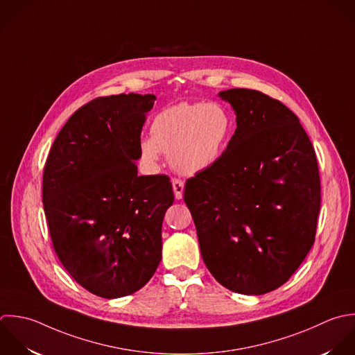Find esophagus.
I'll use <instances>...</instances> for the list:
<instances>
[{"mask_svg": "<svg viewBox=\"0 0 355 355\" xmlns=\"http://www.w3.org/2000/svg\"><path fill=\"white\" fill-rule=\"evenodd\" d=\"M173 189H174V195L175 199H182V193H184V182L178 178H173Z\"/></svg>", "mask_w": 355, "mask_h": 355, "instance_id": "esophagus-1", "label": "esophagus"}]
</instances>
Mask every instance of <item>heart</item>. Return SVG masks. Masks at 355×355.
<instances>
[{"mask_svg":"<svg viewBox=\"0 0 355 355\" xmlns=\"http://www.w3.org/2000/svg\"><path fill=\"white\" fill-rule=\"evenodd\" d=\"M232 130L234 119L225 106L182 102L153 117L150 138L141 141L139 150L149 163H156L164 153L175 171L193 175L220 160Z\"/></svg>","mask_w":355,"mask_h":355,"instance_id":"b5f03b06","label":"heart"}]
</instances>
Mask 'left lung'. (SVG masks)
<instances>
[{"mask_svg": "<svg viewBox=\"0 0 355 355\" xmlns=\"http://www.w3.org/2000/svg\"><path fill=\"white\" fill-rule=\"evenodd\" d=\"M236 130L220 160L187 180L202 259L211 275L241 295L282 286L315 241L321 180L299 117L260 91L220 92Z\"/></svg>", "mask_w": 355, "mask_h": 355, "instance_id": "left-lung-1", "label": "left lung"}]
</instances>
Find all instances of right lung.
I'll list each match as a JSON object with an SVG mask.
<instances>
[{
	"label": "right lung",
	"mask_w": 355,
	"mask_h": 355,
	"mask_svg": "<svg viewBox=\"0 0 355 355\" xmlns=\"http://www.w3.org/2000/svg\"><path fill=\"white\" fill-rule=\"evenodd\" d=\"M155 95L99 96L55 138L42 175L53 250L88 292L117 299L148 284L162 260V224L174 202L164 174L138 175L141 131Z\"/></svg>",
	"instance_id": "obj_1"
}]
</instances>
